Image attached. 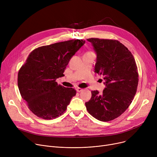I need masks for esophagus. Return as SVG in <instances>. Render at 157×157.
<instances>
[{
  "mask_svg": "<svg viewBox=\"0 0 157 157\" xmlns=\"http://www.w3.org/2000/svg\"><path fill=\"white\" fill-rule=\"evenodd\" d=\"M83 90V89H82V88H76V91L78 92H82Z\"/></svg>",
  "mask_w": 157,
  "mask_h": 157,
  "instance_id": "obj_1",
  "label": "esophagus"
}]
</instances>
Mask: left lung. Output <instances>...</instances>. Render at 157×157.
<instances>
[{"label":"left lung","instance_id":"obj_1","mask_svg":"<svg viewBox=\"0 0 157 157\" xmlns=\"http://www.w3.org/2000/svg\"><path fill=\"white\" fill-rule=\"evenodd\" d=\"M97 55L94 72L104 76L102 94L92 91L85 105L93 117L109 121L124 113L132 102L139 81L134 58L118 40L90 38Z\"/></svg>","mask_w":157,"mask_h":157}]
</instances>
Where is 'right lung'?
I'll return each instance as SVG.
<instances>
[{"label":"right lung","mask_w":157,"mask_h":157,"mask_svg":"<svg viewBox=\"0 0 157 157\" xmlns=\"http://www.w3.org/2000/svg\"><path fill=\"white\" fill-rule=\"evenodd\" d=\"M85 43L74 39L43 46L29 55L18 74V86L30 110L44 120L59 117L67 109L76 91L58 85L73 55Z\"/></svg>","instance_id":"add662e5"}]
</instances>
